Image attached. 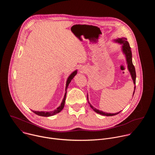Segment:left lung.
<instances>
[{"instance_id":"left-lung-1","label":"left lung","mask_w":155,"mask_h":155,"mask_svg":"<svg viewBox=\"0 0 155 155\" xmlns=\"http://www.w3.org/2000/svg\"><path fill=\"white\" fill-rule=\"evenodd\" d=\"M115 41L118 42V43H120L121 44H123V46H122V49H123V53H124V54L126 55V61H127V67H128V69L130 73V75H131V77H132V80H133V82H134V84H136V70H135V68H134V65H133V64H132V52H131V50H130V45L129 44V42L127 41V38H124V37H123V38H118L117 40H115ZM135 90H136V86L134 87V93H133V95L134 94V92H135ZM88 100V99H87ZM90 107H91V108L94 110V111L100 114V115H104V116H114V115H116L117 114H118L119 113H120L121 112H118V113H116V114H108V113H105V112H104L102 111H101V110H97L96 109V108H94L91 104L90 103H89Z\"/></svg>"}]
</instances>
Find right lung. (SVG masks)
<instances>
[{
	"mask_svg": "<svg viewBox=\"0 0 155 155\" xmlns=\"http://www.w3.org/2000/svg\"><path fill=\"white\" fill-rule=\"evenodd\" d=\"M77 71H74L68 78V80H67V83H66V87H65V91H66V90L68 89V87L69 86V84L70 83V82L71 81V80L73 79V78L74 77V76L77 74ZM66 94H67V91H66L65 95H64V97L62 100V102L61 104V105L58 107L56 110H53V111L52 112H38V111H33V110H32V111L36 115H38L39 116H41V117H50V116H52V115H54L56 114H58L59 112H60L61 110L63 109L64 107V104H65V97H66Z\"/></svg>",
	"mask_w": 155,
	"mask_h": 155,
	"instance_id": "add662e5",
	"label": "right lung"
}]
</instances>
